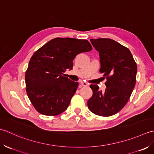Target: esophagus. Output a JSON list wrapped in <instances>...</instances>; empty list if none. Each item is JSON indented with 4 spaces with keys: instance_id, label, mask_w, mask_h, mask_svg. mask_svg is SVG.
I'll return each mask as SVG.
<instances>
[{
    "instance_id": "esophagus-1",
    "label": "esophagus",
    "mask_w": 154,
    "mask_h": 154,
    "mask_svg": "<svg viewBox=\"0 0 154 154\" xmlns=\"http://www.w3.org/2000/svg\"><path fill=\"white\" fill-rule=\"evenodd\" d=\"M81 85L84 87L88 86V84L86 82H81Z\"/></svg>"
}]
</instances>
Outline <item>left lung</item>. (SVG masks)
I'll return each mask as SVG.
<instances>
[{
  "label": "left lung",
  "instance_id": "8db88e82",
  "mask_svg": "<svg viewBox=\"0 0 154 154\" xmlns=\"http://www.w3.org/2000/svg\"><path fill=\"white\" fill-rule=\"evenodd\" d=\"M99 52L100 72L106 78V88L99 90L96 84H91L92 97L88 100V107L100 116L114 115L126 104L136 82L137 64L130 50L109 38L90 39Z\"/></svg>",
  "mask_w": 154,
  "mask_h": 154
}]
</instances>
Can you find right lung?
<instances>
[{"mask_svg":"<svg viewBox=\"0 0 154 154\" xmlns=\"http://www.w3.org/2000/svg\"><path fill=\"white\" fill-rule=\"evenodd\" d=\"M92 50L86 40L56 38L34 52L25 82L28 97L38 112L53 116L67 109L78 82L70 80L64 72L72 69L77 54Z\"/></svg>","mask_w":154,"mask_h":154,"instance_id":"add662e5","label":"right lung"}]
</instances>
